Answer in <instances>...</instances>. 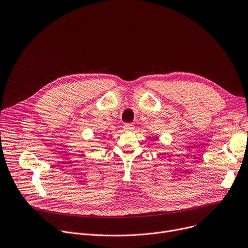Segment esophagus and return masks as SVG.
<instances>
[{
    "label": "esophagus",
    "instance_id": "esophagus-1",
    "mask_svg": "<svg viewBox=\"0 0 248 248\" xmlns=\"http://www.w3.org/2000/svg\"><path fill=\"white\" fill-rule=\"evenodd\" d=\"M123 128H124L125 131H133V130H134V125L126 123V124H124Z\"/></svg>",
    "mask_w": 248,
    "mask_h": 248
}]
</instances>
